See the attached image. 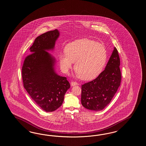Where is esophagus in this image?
I'll use <instances>...</instances> for the list:
<instances>
[{
    "mask_svg": "<svg viewBox=\"0 0 146 146\" xmlns=\"http://www.w3.org/2000/svg\"><path fill=\"white\" fill-rule=\"evenodd\" d=\"M78 82H71V85L72 86H76V85H78Z\"/></svg>",
    "mask_w": 146,
    "mask_h": 146,
    "instance_id": "34e87169",
    "label": "esophagus"
}]
</instances>
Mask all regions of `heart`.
<instances>
[{
  "label": "heart",
  "mask_w": 146,
  "mask_h": 146,
  "mask_svg": "<svg viewBox=\"0 0 146 146\" xmlns=\"http://www.w3.org/2000/svg\"><path fill=\"white\" fill-rule=\"evenodd\" d=\"M64 52L59 56L62 70L67 73L75 62L76 72L80 78L85 80L96 77L102 71L107 59L104 46L87 38L69 43L65 47Z\"/></svg>",
  "instance_id": "b5f03b06"
}]
</instances>
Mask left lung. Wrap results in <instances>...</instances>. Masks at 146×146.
<instances>
[{
    "instance_id": "left-lung-1",
    "label": "left lung",
    "mask_w": 146,
    "mask_h": 146,
    "mask_svg": "<svg viewBox=\"0 0 146 146\" xmlns=\"http://www.w3.org/2000/svg\"><path fill=\"white\" fill-rule=\"evenodd\" d=\"M120 65L119 55L114 47L104 70L96 78L82 85L81 102L84 108L100 111L110 103L120 86Z\"/></svg>"
}]
</instances>
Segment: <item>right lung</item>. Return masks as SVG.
<instances>
[{"instance_id": "1", "label": "right lung", "mask_w": 146, "mask_h": 146, "mask_svg": "<svg viewBox=\"0 0 146 146\" xmlns=\"http://www.w3.org/2000/svg\"><path fill=\"white\" fill-rule=\"evenodd\" d=\"M59 36L58 30L48 31L35 38L22 69L23 86L39 107L52 112L62 105L70 87L67 78L54 70V58L46 50H52Z\"/></svg>"}]
</instances>
